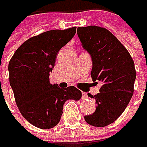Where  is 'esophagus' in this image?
Returning <instances> with one entry per match:
<instances>
[{"label": "esophagus", "instance_id": "34e87169", "mask_svg": "<svg viewBox=\"0 0 147 147\" xmlns=\"http://www.w3.org/2000/svg\"><path fill=\"white\" fill-rule=\"evenodd\" d=\"M82 100H86V99H88V95H87L85 93H83V92L82 93Z\"/></svg>", "mask_w": 147, "mask_h": 147}]
</instances>
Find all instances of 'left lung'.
Listing matches in <instances>:
<instances>
[{
  "label": "left lung",
  "mask_w": 147,
  "mask_h": 147,
  "mask_svg": "<svg viewBox=\"0 0 147 147\" xmlns=\"http://www.w3.org/2000/svg\"><path fill=\"white\" fill-rule=\"evenodd\" d=\"M82 47L93 61V82H101L100 93L92 96L97 107L85 121L95 127L114 123L124 111L134 93L136 71L127 48L105 28L90 25L77 28Z\"/></svg>",
  "instance_id": "obj_1"
}]
</instances>
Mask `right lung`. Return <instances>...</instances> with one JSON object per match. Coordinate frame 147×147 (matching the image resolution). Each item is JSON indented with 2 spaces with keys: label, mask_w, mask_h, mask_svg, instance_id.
I'll list each match as a JSON object with an SVG mask.
<instances>
[{
  "label": "right lung",
  "mask_w": 147,
  "mask_h": 147,
  "mask_svg": "<svg viewBox=\"0 0 147 147\" xmlns=\"http://www.w3.org/2000/svg\"><path fill=\"white\" fill-rule=\"evenodd\" d=\"M76 27L48 30L21 45L9 61V82L17 106L32 125L42 129L56 126L68 100H79L82 92L49 82L58 52L75 36Z\"/></svg>",
  "instance_id": "add662e5"
}]
</instances>
